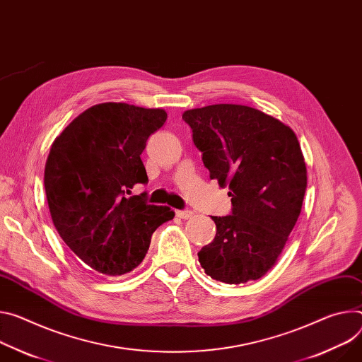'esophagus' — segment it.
Returning a JSON list of instances; mask_svg holds the SVG:
<instances>
[{"mask_svg":"<svg viewBox=\"0 0 362 362\" xmlns=\"http://www.w3.org/2000/svg\"><path fill=\"white\" fill-rule=\"evenodd\" d=\"M176 215L180 218V219H189L193 216V212L190 209H182V211H176Z\"/></svg>","mask_w":362,"mask_h":362,"instance_id":"1","label":"esophagus"}]
</instances>
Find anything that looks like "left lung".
<instances>
[{
	"label": "left lung",
	"mask_w": 362,
	"mask_h": 362,
	"mask_svg": "<svg viewBox=\"0 0 362 362\" xmlns=\"http://www.w3.org/2000/svg\"><path fill=\"white\" fill-rule=\"evenodd\" d=\"M211 179L228 186L233 209L212 216L214 241L199 252L208 276L241 284L264 276L281 254L302 211L308 176L298 137L255 108L218 104L186 111Z\"/></svg>",
	"instance_id": "8db88e82"
}]
</instances>
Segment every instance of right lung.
<instances>
[{"mask_svg": "<svg viewBox=\"0 0 362 362\" xmlns=\"http://www.w3.org/2000/svg\"><path fill=\"white\" fill-rule=\"evenodd\" d=\"M164 110L128 104L95 105L76 117L52 144L45 189L62 240L95 272L121 276L134 270L156 229L175 212L128 196L148 182L141 153L166 122Z\"/></svg>", "mask_w": 362, "mask_h": 362, "instance_id": "1", "label": "right lung"}]
</instances>
